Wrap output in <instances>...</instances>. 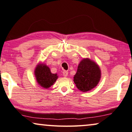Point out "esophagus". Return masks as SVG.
Returning a JSON list of instances; mask_svg holds the SVG:
<instances>
[{"instance_id": "1", "label": "esophagus", "mask_w": 132, "mask_h": 132, "mask_svg": "<svg viewBox=\"0 0 132 132\" xmlns=\"http://www.w3.org/2000/svg\"><path fill=\"white\" fill-rule=\"evenodd\" d=\"M68 72L66 71V70H64L63 72V76H64V77H66L67 76H68Z\"/></svg>"}]
</instances>
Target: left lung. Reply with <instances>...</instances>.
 Here are the masks:
<instances>
[{
	"label": "left lung",
	"mask_w": 132,
	"mask_h": 132,
	"mask_svg": "<svg viewBox=\"0 0 132 132\" xmlns=\"http://www.w3.org/2000/svg\"><path fill=\"white\" fill-rule=\"evenodd\" d=\"M101 75L100 67L95 62L88 58L84 59L79 64L73 81L79 90L87 92L97 85Z\"/></svg>",
	"instance_id": "left-lung-1"
}]
</instances>
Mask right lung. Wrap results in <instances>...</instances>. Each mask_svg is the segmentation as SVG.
I'll use <instances>...</instances> for the list:
<instances>
[{
    "mask_svg": "<svg viewBox=\"0 0 132 132\" xmlns=\"http://www.w3.org/2000/svg\"><path fill=\"white\" fill-rule=\"evenodd\" d=\"M34 73L37 83L46 89L53 85L58 78L57 73H52L50 68L43 63H39L37 66Z\"/></svg>",
    "mask_w": 132,
    "mask_h": 132,
    "instance_id": "add662e5",
    "label": "right lung"
}]
</instances>
